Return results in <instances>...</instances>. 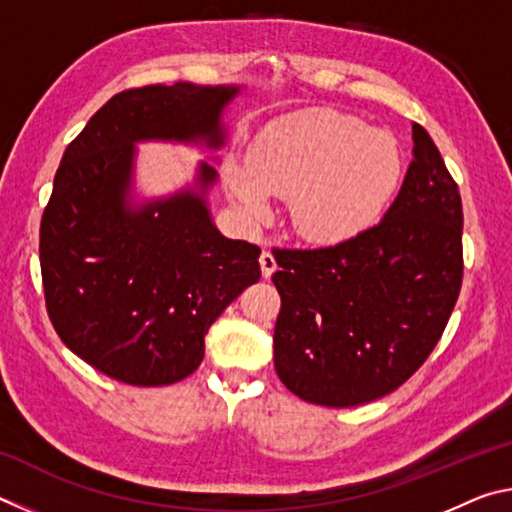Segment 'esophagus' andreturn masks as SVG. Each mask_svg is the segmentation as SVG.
<instances>
[{"mask_svg":"<svg viewBox=\"0 0 512 512\" xmlns=\"http://www.w3.org/2000/svg\"><path fill=\"white\" fill-rule=\"evenodd\" d=\"M259 266H262V275L266 277H271L275 271H277V262H275V257L268 253V250H264L262 255H259Z\"/></svg>","mask_w":512,"mask_h":512,"instance_id":"1","label":"esophagus"}]
</instances>
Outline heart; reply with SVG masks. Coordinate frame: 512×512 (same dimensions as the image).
I'll return each mask as SVG.
<instances>
[{
    "mask_svg": "<svg viewBox=\"0 0 512 512\" xmlns=\"http://www.w3.org/2000/svg\"><path fill=\"white\" fill-rule=\"evenodd\" d=\"M402 171L391 133L339 110L307 108L266 124L250 142L246 164H225L223 183L248 221H264L275 194L291 198L302 237L343 244L381 219Z\"/></svg>",
    "mask_w": 512,
    "mask_h": 512,
    "instance_id": "obj_1",
    "label": "heart"
}]
</instances>
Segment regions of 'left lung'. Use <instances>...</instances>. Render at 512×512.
Returning <instances> with one entry per match:
<instances>
[{
  "mask_svg": "<svg viewBox=\"0 0 512 512\" xmlns=\"http://www.w3.org/2000/svg\"><path fill=\"white\" fill-rule=\"evenodd\" d=\"M277 377L345 409L400 388L436 348L463 280V207L438 146L413 124V160L377 225L343 244L275 250Z\"/></svg>",
  "mask_w": 512,
  "mask_h": 512,
  "instance_id": "8db88e82",
  "label": "left lung"
}]
</instances>
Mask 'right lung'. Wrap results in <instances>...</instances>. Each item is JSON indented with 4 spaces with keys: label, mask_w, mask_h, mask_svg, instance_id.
Returning a JSON list of instances; mask_svg holds the SVG:
<instances>
[{
    "label": "right lung",
    "mask_w": 512,
    "mask_h": 512,
    "mask_svg": "<svg viewBox=\"0 0 512 512\" xmlns=\"http://www.w3.org/2000/svg\"><path fill=\"white\" fill-rule=\"evenodd\" d=\"M239 85H146L119 92L67 146L40 223L47 311L60 339L103 375L131 386L185 379L205 357V334L259 280V248L223 237L194 183L135 198L140 142L219 151L223 112Z\"/></svg>",
    "instance_id": "right-lung-1"
}]
</instances>
